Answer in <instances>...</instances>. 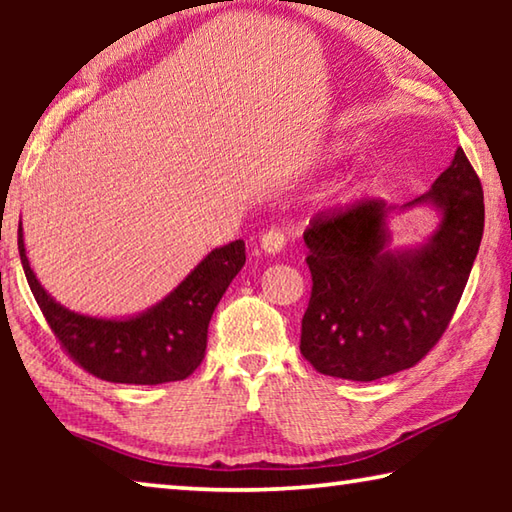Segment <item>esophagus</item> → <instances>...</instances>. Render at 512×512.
Listing matches in <instances>:
<instances>
[{"label": "esophagus", "mask_w": 512, "mask_h": 512, "mask_svg": "<svg viewBox=\"0 0 512 512\" xmlns=\"http://www.w3.org/2000/svg\"><path fill=\"white\" fill-rule=\"evenodd\" d=\"M284 244H287V235H284L282 228H271L266 230L262 239H259V246H262L264 253L268 255H275L280 253V250L284 248Z\"/></svg>", "instance_id": "esophagus-1"}]
</instances>
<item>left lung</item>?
<instances>
[{"instance_id": "8db88e82", "label": "left lung", "mask_w": 512, "mask_h": 512, "mask_svg": "<svg viewBox=\"0 0 512 512\" xmlns=\"http://www.w3.org/2000/svg\"><path fill=\"white\" fill-rule=\"evenodd\" d=\"M440 223L427 244L391 250L388 214L372 198L318 214L305 230L311 298L300 352L329 377L372 381L418 363L452 320L483 237L481 180L463 149L429 192Z\"/></svg>"}]
</instances>
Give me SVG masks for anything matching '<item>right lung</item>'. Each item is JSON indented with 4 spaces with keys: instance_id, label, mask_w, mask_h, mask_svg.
I'll return each instance as SVG.
<instances>
[{
    "instance_id": "add662e5",
    "label": "right lung",
    "mask_w": 512,
    "mask_h": 512,
    "mask_svg": "<svg viewBox=\"0 0 512 512\" xmlns=\"http://www.w3.org/2000/svg\"><path fill=\"white\" fill-rule=\"evenodd\" d=\"M17 248L33 298L69 357L94 377L137 386L187 379L201 366L210 318L246 264V244L237 239L214 248L151 309L128 318H97L69 311L42 289L24 248L22 223Z\"/></svg>"
}]
</instances>
